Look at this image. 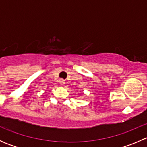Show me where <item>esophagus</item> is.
Returning a JSON list of instances; mask_svg holds the SVG:
<instances>
[{"instance_id": "esophagus-1", "label": "esophagus", "mask_w": 147, "mask_h": 147, "mask_svg": "<svg viewBox=\"0 0 147 147\" xmlns=\"http://www.w3.org/2000/svg\"><path fill=\"white\" fill-rule=\"evenodd\" d=\"M59 82H60V84H61V85H63V84H65V80L63 79H60L59 80Z\"/></svg>"}]
</instances>
